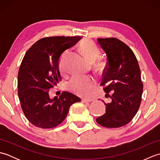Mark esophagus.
I'll return each instance as SVG.
<instances>
[{
    "label": "esophagus",
    "instance_id": "obj_1",
    "mask_svg": "<svg viewBox=\"0 0 160 160\" xmlns=\"http://www.w3.org/2000/svg\"><path fill=\"white\" fill-rule=\"evenodd\" d=\"M92 100H86V99H82V102L84 103H86V102H92Z\"/></svg>",
    "mask_w": 160,
    "mask_h": 160
}]
</instances>
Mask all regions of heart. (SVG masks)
<instances>
[{
    "instance_id": "b5f03b06",
    "label": "heart",
    "mask_w": 160,
    "mask_h": 160,
    "mask_svg": "<svg viewBox=\"0 0 160 160\" xmlns=\"http://www.w3.org/2000/svg\"><path fill=\"white\" fill-rule=\"evenodd\" d=\"M79 49L84 56L91 62L96 60L100 54V49L93 42L89 39H84L80 42ZM69 51L67 50L64 52L59 60V69L61 72L65 71V61L69 54ZM104 65L103 60H98L96 62V67L101 69ZM96 80L92 76H74L68 83L69 89L77 96L80 97L89 96L91 91L96 86Z\"/></svg>"
}]
</instances>
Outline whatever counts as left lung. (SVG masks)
Segmentation results:
<instances>
[{
  "label": "left lung",
  "instance_id": "8db88e82",
  "mask_svg": "<svg viewBox=\"0 0 160 160\" xmlns=\"http://www.w3.org/2000/svg\"><path fill=\"white\" fill-rule=\"evenodd\" d=\"M98 42L107 57L101 85H107L105 96L111 102H104L106 113L96 121L107 128L121 127L132 120L140 106L143 91L140 69L134 53L121 40L107 38H98Z\"/></svg>",
  "mask_w": 160,
  "mask_h": 160
}]
</instances>
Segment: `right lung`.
Segmentation results:
<instances>
[{"label": "right lung", "instance_id": "right-lung-1", "mask_svg": "<svg viewBox=\"0 0 160 160\" xmlns=\"http://www.w3.org/2000/svg\"><path fill=\"white\" fill-rule=\"evenodd\" d=\"M80 39V36L47 37L33 44L24 56L18 74V94L24 114L36 127H57L67 118L71 105L81 101L67 91L52 99L49 95L51 88L61 80V54Z\"/></svg>", "mask_w": 160, "mask_h": 160}]
</instances>
